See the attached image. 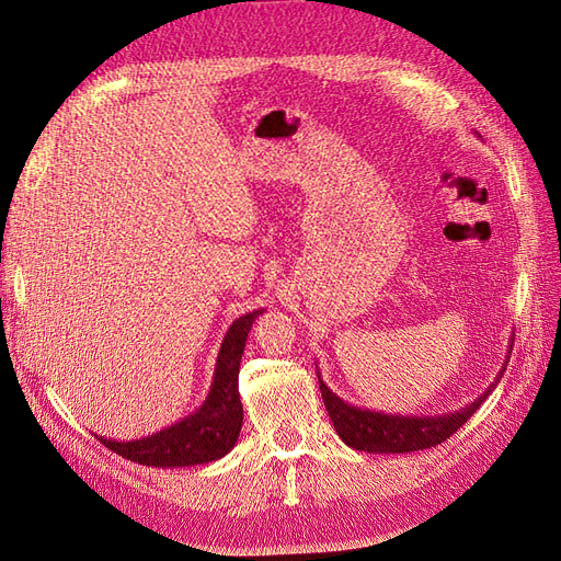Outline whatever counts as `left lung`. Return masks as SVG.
Listing matches in <instances>:
<instances>
[{"instance_id": "obj_1", "label": "left lung", "mask_w": 561, "mask_h": 561, "mask_svg": "<svg viewBox=\"0 0 561 561\" xmlns=\"http://www.w3.org/2000/svg\"><path fill=\"white\" fill-rule=\"evenodd\" d=\"M513 342H515V334L511 339V351H513ZM507 360H511V355L505 358L494 383H491L478 400H472L470 404L461 407V410L456 412L435 414V416H407V414H383V412L363 410V407L348 404L346 400L332 393V390L325 386V381L320 379V371H318V383H320L322 402H325V410L332 419V426L339 433V437L344 439V445L367 454H404V451H419V449H431L435 445H443L449 435H454L458 428H461L463 423L480 410L491 390L496 388L507 367Z\"/></svg>"}]
</instances>
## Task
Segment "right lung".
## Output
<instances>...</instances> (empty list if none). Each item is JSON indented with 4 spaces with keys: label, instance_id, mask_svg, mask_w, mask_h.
Wrapping results in <instances>:
<instances>
[{
    "label": "right lung",
    "instance_id": "1",
    "mask_svg": "<svg viewBox=\"0 0 561 561\" xmlns=\"http://www.w3.org/2000/svg\"><path fill=\"white\" fill-rule=\"evenodd\" d=\"M264 309L250 311L231 322L225 342L219 346L215 375L196 412L171 426L140 439H107L95 435L107 449L128 458L133 463L151 468H186L213 463L229 454L243 426V404L239 396V367L254 318Z\"/></svg>",
    "mask_w": 561,
    "mask_h": 561
}]
</instances>
